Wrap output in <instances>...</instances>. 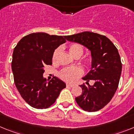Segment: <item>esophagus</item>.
<instances>
[{
  "mask_svg": "<svg viewBox=\"0 0 134 134\" xmlns=\"http://www.w3.org/2000/svg\"><path fill=\"white\" fill-rule=\"evenodd\" d=\"M66 86H67V87H71V88L74 86V85L73 84H71V83H67V85H66Z\"/></svg>",
  "mask_w": 134,
  "mask_h": 134,
  "instance_id": "34e87169",
  "label": "esophagus"
}]
</instances>
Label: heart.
I'll return each mask as SVG.
<instances>
[{"instance_id": "b5f03b06", "label": "heart", "mask_w": 134, "mask_h": 134, "mask_svg": "<svg viewBox=\"0 0 134 134\" xmlns=\"http://www.w3.org/2000/svg\"><path fill=\"white\" fill-rule=\"evenodd\" d=\"M69 52L74 57L76 56H81L83 53V47L78 44H73L69 47ZM60 48H57L54 51L53 55V61L55 62L58 58ZM83 69L80 67H75L72 68H67L63 69L59 74V76L63 80L67 82H74L79 77L83 74Z\"/></svg>"}]
</instances>
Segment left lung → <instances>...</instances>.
<instances>
[{
  "label": "left lung",
  "instance_id": "obj_1",
  "mask_svg": "<svg viewBox=\"0 0 134 134\" xmlns=\"http://www.w3.org/2000/svg\"><path fill=\"white\" fill-rule=\"evenodd\" d=\"M65 38L83 45L91 52V69L82 77L87 85L80 86L82 94L75 100L83 110L97 111L110 102L118 88L122 69L118 50L105 36L94 32H81L65 36ZM90 80L95 81L94 85L89 84Z\"/></svg>",
  "mask_w": 134,
  "mask_h": 134
}]
</instances>
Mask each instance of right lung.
Returning <instances> with one entry per match:
<instances>
[{"label":"right lung","mask_w":134,"mask_h":134,"mask_svg":"<svg viewBox=\"0 0 134 134\" xmlns=\"http://www.w3.org/2000/svg\"><path fill=\"white\" fill-rule=\"evenodd\" d=\"M65 42V36L38 32L22 38L14 48L11 67L15 84L21 97L32 107L48 108L66 87L57 77L48 82L43 77L44 68L52 65L54 50Z\"/></svg>","instance_id":"obj_1"}]
</instances>
